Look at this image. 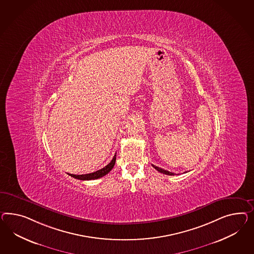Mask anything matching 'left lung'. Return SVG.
I'll list each match as a JSON object with an SVG mask.
<instances>
[{
    "mask_svg": "<svg viewBox=\"0 0 254 254\" xmlns=\"http://www.w3.org/2000/svg\"><path fill=\"white\" fill-rule=\"evenodd\" d=\"M152 165V167L153 168H155L158 172H160V173H163V174H165V175H168V176H174V175H176L175 173H172V172L166 171L165 169H162V168H160V167H158V166H155V165Z\"/></svg>",
    "mask_w": 254,
    "mask_h": 254,
    "instance_id": "obj_1",
    "label": "left lung"
}]
</instances>
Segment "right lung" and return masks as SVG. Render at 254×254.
<instances>
[{"label":"right lung","instance_id":"1","mask_svg":"<svg viewBox=\"0 0 254 254\" xmlns=\"http://www.w3.org/2000/svg\"><path fill=\"white\" fill-rule=\"evenodd\" d=\"M116 160H117V153L115 154V156L112 159V161L110 162L108 165L104 166L102 169L98 170V171L93 172V173H90V174H86V175H72V174H69V176H71L74 179H80V180H92V179L103 178V176L107 175L113 169V167L115 166V164H116Z\"/></svg>","mask_w":254,"mask_h":254}]
</instances>
